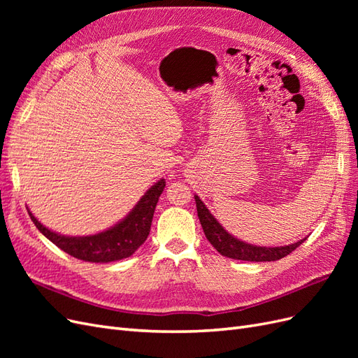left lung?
Here are the masks:
<instances>
[{
	"label": "left lung",
	"mask_w": 358,
	"mask_h": 358,
	"mask_svg": "<svg viewBox=\"0 0 358 358\" xmlns=\"http://www.w3.org/2000/svg\"><path fill=\"white\" fill-rule=\"evenodd\" d=\"M197 204V215L200 224L203 227V231L206 234V239L210 242V245L218 251L221 255L229 257L233 259H243V262H276L287 257L299 248L303 242L301 239L296 243L285 245V246H276V248H267V246H255L251 243H246L237 239L227 231L224 227L216 221L215 216L206 208V204L200 200L199 196H194Z\"/></svg>",
	"instance_id": "obj_1"
}]
</instances>
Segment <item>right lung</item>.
Listing matches in <instances>:
<instances>
[{"label":"right lung","instance_id":"right-lung-1","mask_svg":"<svg viewBox=\"0 0 358 358\" xmlns=\"http://www.w3.org/2000/svg\"><path fill=\"white\" fill-rule=\"evenodd\" d=\"M166 180L159 179L150 187L145 196L138 200L133 210L122 221H119L109 230L92 236H62L50 231L29 210L31 221L36 224L43 236L61 248L69 255L90 263H110L133 255L145 243L150 231L154 212L158 199L164 191Z\"/></svg>","mask_w":358,"mask_h":358}]
</instances>
